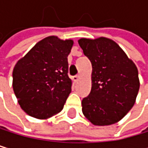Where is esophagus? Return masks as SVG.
I'll return each mask as SVG.
<instances>
[{
	"label": "esophagus",
	"mask_w": 148,
	"mask_h": 148,
	"mask_svg": "<svg viewBox=\"0 0 148 148\" xmlns=\"http://www.w3.org/2000/svg\"><path fill=\"white\" fill-rule=\"evenodd\" d=\"M79 79H80V75H75V76L73 77V80L75 81V82H78Z\"/></svg>",
	"instance_id": "1"
}]
</instances>
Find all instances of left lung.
Here are the masks:
<instances>
[{
	"label": "left lung",
	"mask_w": 148,
	"mask_h": 148,
	"mask_svg": "<svg viewBox=\"0 0 148 148\" xmlns=\"http://www.w3.org/2000/svg\"><path fill=\"white\" fill-rule=\"evenodd\" d=\"M91 63V90L82 101V113L94 125L119 122L133 106L139 90L138 73L117 43L110 39H80Z\"/></svg>",
	"instance_id": "8db88e82"
}]
</instances>
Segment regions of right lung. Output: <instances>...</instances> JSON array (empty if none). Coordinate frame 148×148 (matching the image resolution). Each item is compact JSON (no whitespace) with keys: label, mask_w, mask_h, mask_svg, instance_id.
<instances>
[{"label":"right lung","mask_w":148,"mask_h":148,"mask_svg":"<svg viewBox=\"0 0 148 148\" xmlns=\"http://www.w3.org/2000/svg\"><path fill=\"white\" fill-rule=\"evenodd\" d=\"M73 42L47 37L36 43L13 70V90L21 108L45 119L63 109L71 92L67 57Z\"/></svg>","instance_id":"right-lung-1"}]
</instances>
